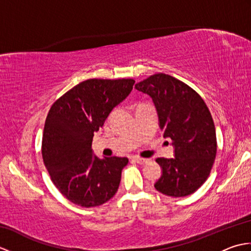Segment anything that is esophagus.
Masks as SVG:
<instances>
[{
    "instance_id": "34e87169",
    "label": "esophagus",
    "mask_w": 251,
    "mask_h": 251,
    "mask_svg": "<svg viewBox=\"0 0 251 251\" xmlns=\"http://www.w3.org/2000/svg\"><path fill=\"white\" fill-rule=\"evenodd\" d=\"M135 161H136V163H138V164H140V165H142V164H147L148 162H149V159L148 158H143V157H135L134 158Z\"/></svg>"
}]
</instances>
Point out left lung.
<instances>
[{
  "label": "left lung",
  "instance_id": "1",
  "mask_svg": "<svg viewBox=\"0 0 251 251\" xmlns=\"http://www.w3.org/2000/svg\"><path fill=\"white\" fill-rule=\"evenodd\" d=\"M135 88L152 98L159 128L175 148L174 158H156L162 176L154 186L173 197L194 193L207 180L217 153L215 124L205 101L189 85L164 73L149 76Z\"/></svg>",
  "mask_w": 251,
  "mask_h": 251
}]
</instances>
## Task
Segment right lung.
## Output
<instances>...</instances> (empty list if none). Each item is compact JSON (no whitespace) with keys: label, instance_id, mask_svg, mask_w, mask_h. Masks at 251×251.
Segmentation results:
<instances>
[{"label":"right lung","instance_id":"obj_1","mask_svg":"<svg viewBox=\"0 0 251 251\" xmlns=\"http://www.w3.org/2000/svg\"><path fill=\"white\" fill-rule=\"evenodd\" d=\"M132 78H90L57 99L47 114L42 155L50 179L73 204L96 207L115 195L127 157L93 154L94 132L131 92Z\"/></svg>","mask_w":251,"mask_h":251}]
</instances>
